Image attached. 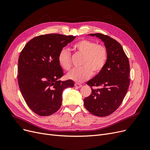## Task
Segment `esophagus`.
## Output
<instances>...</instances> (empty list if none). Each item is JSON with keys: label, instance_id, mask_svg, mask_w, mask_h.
Here are the masks:
<instances>
[{"label": "esophagus", "instance_id": "1", "mask_svg": "<svg viewBox=\"0 0 150 150\" xmlns=\"http://www.w3.org/2000/svg\"><path fill=\"white\" fill-rule=\"evenodd\" d=\"M74 86H76V88H81V86H82V84H79V83H75L74 84Z\"/></svg>", "mask_w": 150, "mask_h": 150}]
</instances>
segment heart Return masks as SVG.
Masks as SVG:
<instances>
[{
    "label": "heart",
    "mask_w": 150,
    "mask_h": 150,
    "mask_svg": "<svg viewBox=\"0 0 150 150\" xmlns=\"http://www.w3.org/2000/svg\"><path fill=\"white\" fill-rule=\"evenodd\" d=\"M72 48L83 56L81 62L83 67L74 69L67 75V78L77 83H82L91 76L98 75L105 67L108 58L107 47L102 44L88 39H82L76 42ZM59 64L65 71H69L72 66L71 54L68 49H62L58 54Z\"/></svg>",
    "instance_id": "obj_1"
}]
</instances>
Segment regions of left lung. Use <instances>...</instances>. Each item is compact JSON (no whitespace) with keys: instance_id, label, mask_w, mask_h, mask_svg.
I'll return each instance as SVG.
<instances>
[{"instance_id":"obj_1","label":"left lung","mask_w":150,"mask_h":150,"mask_svg":"<svg viewBox=\"0 0 150 150\" xmlns=\"http://www.w3.org/2000/svg\"><path fill=\"white\" fill-rule=\"evenodd\" d=\"M101 39L108 51L105 67L99 74L87 82L91 88L90 96L84 99V106L91 114L107 116L120 107L130 83L129 62L121 45L110 36L91 34ZM93 87L97 88L93 89Z\"/></svg>"}]
</instances>
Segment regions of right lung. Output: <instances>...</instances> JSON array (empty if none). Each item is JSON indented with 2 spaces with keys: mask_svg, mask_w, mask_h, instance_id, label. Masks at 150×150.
I'll return each mask as SVG.
<instances>
[{
  "mask_svg": "<svg viewBox=\"0 0 150 150\" xmlns=\"http://www.w3.org/2000/svg\"><path fill=\"white\" fill-rule=\"evenodd\" d=\"M75 38L59 34L40 35L27 43L20 54L18 84L26 104L39 116H50L59 110L63 89L74 85L71 79L59 81L64 72L57 56Z\"/></svg>",
  "mask_w": 150,
  "mask_h": 150,
  "instance_id": "add662e5",
  "label": "right lung"
}]
</instances>
